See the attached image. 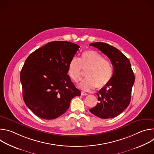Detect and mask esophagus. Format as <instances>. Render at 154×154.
I'll use <instances>...</instances> for the list:
<instances>
[{
	"instance_id": "esophagus-1",
	"label": "esophagus",
	"mask_w": 154,
	"mask_h": 154,
	"mask_svg": "<svg viewBox=\"0 0 154 154\" xmlns=\"http://www.w3.org/2000/svg\"><path fill=\"white\" fill-rule=\"evenodd\" d=\"M81 95H82V96H86V95H88V94H87L86 93H85V92L82 91V92H81Z\"/></svg>"
}]
</instances>
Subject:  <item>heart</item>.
Returning a JSON list of instances; mask_svg holds the SVG:
<instances>
[{"label":"heart","instance_id":"1","mask_svg":"<svg viewBox=\"0 0 154 154\" xmlns=\"http://www.w3.org/2000/svg\"><path fill=\"white\" fill-rule=\"evenodd\" d=\"M83 71H86V78L79 86L85 91H90L95 87L102 88L110 82L113 75L112 62L93 50L83 52L80 59L73 57L69 63L68 74L74 82H77L81 79Z\"/></svg>","mask_w":154,"mask_h":154}]
</instances>
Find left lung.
<instances>
[{
  "mask_svg": "<svg viewBox=\"0 0 154 154\" xmlns=\"http://www.w3.org/2000/svg\"><path fill=\"white\" fill-rule=\"evenodd\" d=\"M110 60L113 66L112 80L96 93L99 103L90 109V112L102 119L112 118L120 115L128 106L135 75L128 59L118 49L105 42H92Z\"/></svg>",
  "mask_w": 154,
  "mask_h": 154,
  "instance_id": "left-lung-1",
  "label": "left lung"
}]
</instances>
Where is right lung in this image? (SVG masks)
<instances>
[{
  "mask_svg": "<svg viewBox=\"0 0 154 154\" xmlns=\"http://www.w3.org/2000/svg\"><path fill=\"white\" fill-rule=\"evenodd\" d=\"M80 46L63 41L48 42L26 59L20 74L25 103L37 116L57 118L80 96L68 75V64Z\"/></svg>",
  "mask_w": 154,
  "mask_h": 154,
  "instance_id": "1",
  "label": "right lung"
}]
</instances>
